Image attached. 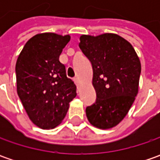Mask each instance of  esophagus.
<instances>
[{
    "label": "esophagus",
    "instance_id": "1",
    "mask_svg": "<svg viewBox=\"0 0 160 160\" xmlns=\"http://www.w3.org/2000/svg\"><path fill=\"white\" fill-rule=\"evenodd\" d=\"M74 82H75V83L77 84V86L78 87V86H79V84H80V81H79V78H78V77H75V78H74Z\"/></svg>",
    "mask_w": 160,
    "mask_h": 160
}]
</instances>
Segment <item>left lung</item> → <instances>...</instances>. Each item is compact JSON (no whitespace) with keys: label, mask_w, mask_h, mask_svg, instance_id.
Returning a JSON list of instances; mask_svg holds the SVG:
<instances>
[{"label":"left lung","mask_w":160,"mask_h":160,"mask_svg":"<svg viewBox=\"0 0 160 160\" xmlns=\"http://www.w3.org/2000/svg\"><path fill=\"white\" fill-rule=\"evenodd\" d=\"M79 47L93 71L96 102L85 109L89 122L100 129L119 124L138 93L141 62L132 44L116 34L81 35Z\"/></svg>","instance_id":"8db88e82"}]
</instances>
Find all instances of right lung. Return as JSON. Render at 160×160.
<instances>
[{"mask_svg":"<svg viewBox=\"0 0 160 160\" xmlns=\"http://www.w3.org/2000/svg\"><path fill=\"white\" fill-rule=\"evenodd\" d=\"M69 35L43 33L27 42L16 63L17 92L30 120L42 129L64 119L77 86L59 61Z\"/></svg>","mask_w":160,"mask_h":160,"instance_id":"add662e5","label":"right lung"}]
</instances>
